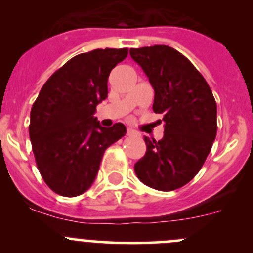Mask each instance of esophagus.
Returning <instances> with one entry per match:
<instances>
[{
	"instance_id": "34e87169",
	"label": "esophagus",
	"mask_w": 253,
	"mask_h": 253,
	"mask_svg": "<svg viewBox=\"0 0 253 253\" xmlns=\"http://www.w3.org/2000/svg\"><path fill=\"white\" fill-rule=\"evenodd\" d=\"M137 132L132 128H127V136H136Z\"/></svg>"
}]
</instances>
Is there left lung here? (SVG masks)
I'll return each mask as SVG.
<instances>
[{"label": "left lung", "instance_id": "8db88e82", "mask_svg": "<svg viewBox=\"0 0 253 253\" xmlns=\"http://www.w3.org/2000/svg\"><path fill=\"white\" fill-rule=\"evenodd\" d=\"M154 88L155 114L164 137H144L147 152L134 164L144 185L172 191L190 182L205 164L216 136V103L203 76L182 53L167 45L131 48ZM162 122V121H160Z\"/></svg>", "mask_w": 253, "mask_h": 253}]
</instances>
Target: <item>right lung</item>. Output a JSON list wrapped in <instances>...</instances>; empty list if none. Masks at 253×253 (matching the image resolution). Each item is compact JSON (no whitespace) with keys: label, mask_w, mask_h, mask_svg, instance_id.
Listing matches in <instances>:
<instances>
[{"label":"right lung","mask_w":253,"mask_h":253,"mask_svg":"<svg viewBox=\"0 0 253 253\" xmlns=\"http://www.w3.org/2000/svg\"><path fill=\"white\" fill-rule=\"evenodd\" d=\"M127 55L128 48L79 53L47 79L33 104V153L40 175L57 195L76 197L85 192L106 148L126 134L121 122L106 128L93 115L108 98L111 70Z\"/></svg>","instance_id":"right-lung-1"}]
</instances>
